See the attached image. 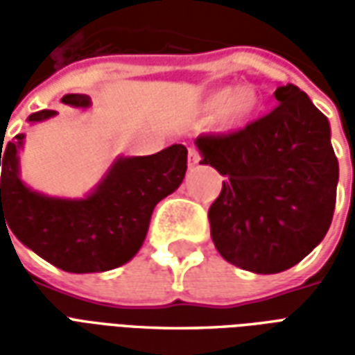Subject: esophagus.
<instances>
[{
  "instance_id": "esophagus-1",
  "label": "esophagus",
  "mask_w": 355,
  "mask_h": 355,
  "mask_svg": "<svg viewBox=\"0 0 355 355\" xmlns=\"http://www.w3.org/2000/svg\"><path fill=\"white\" fill-rule=\"evenodd\" d=\"M200 162H201L200 150L192 146L190 150H188V165H190V167H196V165H198Z\"/></svg>"
}]
</instances>
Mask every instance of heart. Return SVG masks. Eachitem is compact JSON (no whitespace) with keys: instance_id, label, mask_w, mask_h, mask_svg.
I'll return each mask as SVG.
<instances>
[{"instance_id":"obj_1","label":"heart","mask_w":355,"mask_h":355,"mask_svg":"<svg viewBox=\"0 0 355 355\" xmlns=\"http://www.w3.org/2000/svg\"><path fill=\"white\" fill-rule=\"evenodd\" d=\"M259 108V96L251 87H223L209 94L203 102L201 112L205 116H215L223 112L224 127H241L245 125Z\"/></svg>"}]
</instances>
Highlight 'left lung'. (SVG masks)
<instances>
[{
    "mask_svg": "<svg viewBox=\"0 0 355 355\" xmlns=\"http://www.w3.org/2000/svg\"><path fill=\"white\" fill-rule=\"evenodd\" d=\"M274 96L277 106L243 129L196 140L200 163L226 177L209 207L216 251L254 274L302 261L325 238L336 203L327 117L293 83Z\"/></svg>",
    "mask_w": 355,
    "mask_h": 355,
    "instance_id": "obj_1",
    "label": "left lung"
}]
</instances>
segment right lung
Wrapping results in <instances>:
<instances>
[{"label": "right lung", "instance_id": "add662e5", "mask_svg": "<svg viewBox=\"0 0 355 355\" xmlns=\"http://www.w3.org/2000/svg\"><path fill=\"white\" fill-rule=\"evenodd\" d=\"M62 102L80 108L91 104L87 94L80 93L66 94ZM55 114V110H42L28 121ZM15 139L0 148V224L5 216L19 241L72 274L106 272L131 261L146 238L154 207L180 186L188 163L182 144L152 155L121 157L89 198L58 200L22 184L17 152L24 135Z\"/></svg>", "mask_w": 355, "mask_h": 355}]
</instances>
